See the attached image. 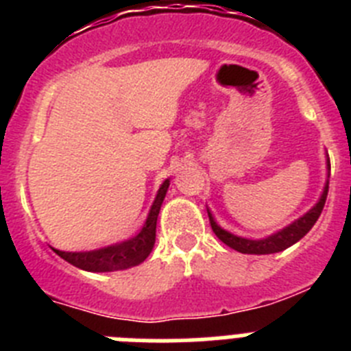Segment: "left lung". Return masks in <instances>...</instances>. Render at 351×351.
Wrapping results in <instances>:
<instances>
[{"instance_id": "1", "label": "left lung", "mask_w": 351, "mask_h": 351, "mask_svg": "<svg viewBox=\"0 0 351 351\" xmlns=\"http://www.w3.org/2000/svg\"><path fill=\"white\" fill-rule=\"evenodd\" d=\"M327 167L330 170V161L327 160ZM328 193V182L325 184L324 193H322L320 200L316 202V206L313 209H309L308 213L304 214L302 218L295 219L293 223H290L288 226H285L283 230L276 232V234L269 235L265 239H246V237H237V235L230 234V232L223 230L221 226H218V223L214 221L213 214L207 209L209 214L210 228L216 234V237L225 243L226 246L232 247V250L239 251V253H246V255H271V253H278V251H283L287 247H290L291 244H295L297 241L304 237L313 228V225L316 223V219L320 218L322 210H324L325 200H327Z\"/></svg>"}]
</instances>
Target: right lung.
<instances>
[{"label": "right lung", "mask_w": 351, "mask_h": 351, "mask_svg": "<svg viewBox=\"0 0 351 351\" xmlns=\"http://www.w3.org/2000/svg\"><path fill=\"white\" fill-rule=\"evenodd\" d=\"M170 181H163V184L158 190L156 198H154L149 216L145 219V225L135 237L123 241V243L112 244V246L100 247L93 251H60L54 250L58 255L68 263L89 272H110V271H123V269L135 267L138 263L144 262L153 251L154 241H156V221L160 214L161 204L165 198L167 190H169Z\"/></svg>", "instance_id": "add662e5"}]
</instances>
